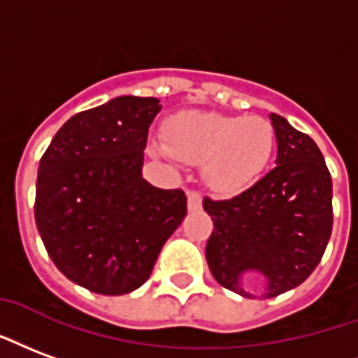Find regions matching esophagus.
Wrapping results in <instances>:
<instances>
[{"instance_id": "esophagus-1", "label": "esophagus", "mask_w": 358, "mask_h": 358, "mask_svg": "<svg viewBox=\"0 0 358 358\" xmlns=\"http://www.w3.org/2000/svg\"><path fill=\"white\" fill-rule=\"evenodd\" d=\"M201 206H203V195L199 192H187V208L189 210H199Z\"/></svg>"}]
</instances>
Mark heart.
<instances>
[{
    "label": "heart",
    "instance_id": "1",
    "mask_svg": "<svg viewBox=\"0 0 358 358\" xmlns=\"http://www.w3.org/2000/svg\"><path fill=\"white\" fill-rule=\"evenodd\" d=\"M277 148L273 125L260 115L184 112L169 119L165 152L184 163H203L206 186L239 193L266 172Z\"/></svg>",
    "mask_w": 358,
    "mask_h": 358
}]
</instances>
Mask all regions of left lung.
I'll return each mask as SVG.
<instances>
[{
	"instance_id": "8db88e82",
	"label": "left lung",
	"mask_w": 358,
	"mask_h": 358,
	"mask_svg": "<svg viewBox=\"0 0 358 358\" xmlns=\"http://www.w3.org/2000/svg\"><path fill=\"white\" fill-rule=\"evenodd\" d=\"M277 166L231 199L205 197L214 229L206 243L210 273L227 290L250 298L241 280L266 277L264 298L292 290L313 273L332 233V178L319 145L271 113Z\"/></svg>"
}]
</instances>
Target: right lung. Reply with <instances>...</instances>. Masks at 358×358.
Listing matches in <instances>:
<instances>
[{
    "instance_id": "obj_1",
    "label": "right lung",
    "mask_w": 358,
    "mask_h": 358,
    "mask_svg": "<svg viewBox=\"0 0 358 358\" xmlns=\"http://www.w3.org/2000/svg\"><path fill=\"white\" fill-rule=\"evenodd\" d=\"M157 98L119 96L76 113L39 161L36 224L55 266L79 287L121 296L150 279L187 213L182 189L142 178Z\"/></svg>"
}]
</instances>
